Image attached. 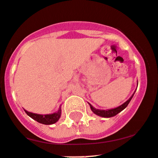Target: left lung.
<instances>
[{
	"label": "left lung",
	"instance_id": "obj_1",
	"mask_svg": "<svg viewBox=\"0 0 158 158\" xmlns=\"http://www.w3.org/2000/svg\"><path fill=\"white\" fill-rule=\"evenodd\" d=\"M135 94V91L134 93L133 94L132 96L127 101L125 102V103H123L122 105L116 107V108H114V109H111V110H97V109L94 108V107L91 106L90 103H88V104L90 105V107H91V110H92V112H94V114H96L97 115H99V116H101V117H103V118H110V117H113V116H115L117 115V114H118L119 112H121L123 110H124V109L126 108V107L127 106V105L129 104V103L131 102V99L133 98V95H134Z\"/></svg>",
	"mask_w": 158,
	"mask_h": 158
}]
</instances>
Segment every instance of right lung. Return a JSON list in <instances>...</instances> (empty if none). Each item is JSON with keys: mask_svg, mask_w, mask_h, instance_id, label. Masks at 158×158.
<instances>
[{"mask_svg": "<svg viewBox=\"0 0 158 158\" xmlns=\"http://www.w3.org/2000/svg\"><path fill=\"white\" fill-rule=\"evenodd\" d=\"M25 112L27 115L30 116L31 118L37 121V122L40 123V124H52L56 123L57 121L59 120L60 114H61V109H60V107L59 110H58V112L52 114H48V115H40V114H36L33 113V112H27V111H26L25 110Z\"/></svg>", "mask_w": 158, "mask_h": 158, "instance_id": "obj_1", "label": "right lung"}]
</instances>
